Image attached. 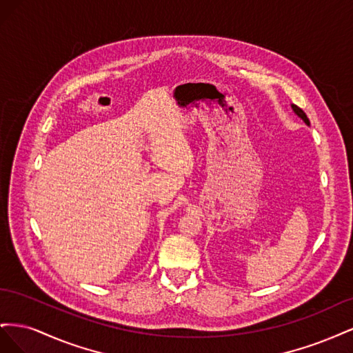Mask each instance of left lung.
Instances as JSON below:
<instances>
[{"instance_id": "1", "label": "left lung", "mask_w": 353, "mask_h": 353, "mask_svg": "<svg viewBox=\"0 0 353 353\" xmlns=\"http://www.w3.org/2000/svg\"><path fill=\"white\" fill-rule=\"evenodd\" d=\"M292 108H293V110H294V113L301 117V119H303V122L306 123V125H309V119H307V116H306V113L301 109V108H297V105H294V104H292Z\"/></svg>"}]
</instances>
